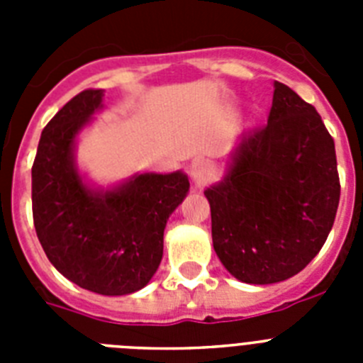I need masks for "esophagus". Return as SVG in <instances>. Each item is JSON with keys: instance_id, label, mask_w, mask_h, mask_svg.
<instances>
[{"instance_id": "1", "label": "esophagus", "mask_w": 363, "mask_h": 363, "mask_svg": "<svg viewBox=\"0 0 363 363\" xmlns=\"http://www.w3.org/2000/svg\"><path fill=\"white\" fill-rule=\"evenodd\" d=\"M211 176V165L207 162H203V160H196V162L192 163L191 167V178L192 182L200 187V185H203L207 179H209Z\"/></svg>"}]
</instances>
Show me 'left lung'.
<instances>
[{"label": "left lung", "mask_w": 363, "mask_h": 363, "mask_svg": "<svg viewBox=\"0 0 363 363\" xmlns=\"http://www.w3.org/2000/svg\"><path fill=\"white\" fill-rule=\"evenodd\" d=\"M205 198L214 251L236 280L298 274L325 243L340 201L335 142L316 108L274 82L267 125L240 136Z\"/></svg>", "instance_id": "left-lung-1"}]
</instances>
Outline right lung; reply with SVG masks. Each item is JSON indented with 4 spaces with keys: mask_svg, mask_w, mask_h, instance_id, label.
Returning a JSON list of instances; mask_svg holds the SVG:
<instances>
[{
    "mask_svg": "<svg viewBox=\"0 0 363 363\" xmlns=\"http://www.w3.org/2000/svg\"><path fill=\"white\" fill-rule=\"evenodd\" d=\"M104 108V91L74 96L47 123L32 165V216L50 264L105 296L143 289L158 271L167 220L189 192L185 172L134 174L111 189L89 185L76 138Z\"/></svg>",
    "mask_w": 363,
    "mask_h": 363,
    "instance_id": "obj_1",
    "label": "right lung"
}]
</instances>
